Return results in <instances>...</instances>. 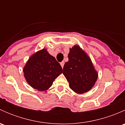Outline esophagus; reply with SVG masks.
Listing matches in <instances>:
<instances>
[{"label": "esophagus", "mask_w": 125, "mask_h": 125, "mask_svg": "<svg viewBox=\"0 0 125 125\" xmlns=\"http://www.w3.org/2000/svg\"><path fill=\"white\" fill-rule=\"evenodd\" d=\"M64 64H65V63H64V62H62L61 63H60V65H61L62 68H63V66H64Z\"/></svg>", "instance_id": "esophagus-1"}]
</instances>
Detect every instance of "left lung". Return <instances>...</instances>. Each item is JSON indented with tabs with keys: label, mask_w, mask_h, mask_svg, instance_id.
<instances>
[{
	"label": "left lung",
	"mask_w": 125,
	"mask_h": 125,
	"mask_svg": "<svg viewBox=\"0 0 125 125\" xmlns=\"http://www.w3.org/2000/svg\"><path fill=\"white\" fill-rule=\"evenodd\" d=\"M63 74L70 88L79 94L90 91L98 79V73L90 57L78 45L70 48L68 61L64 65Z\"/></svg>",
	"instance_id": "left-lung-1"
}]
</instances>
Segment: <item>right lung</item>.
I'll list each match as a JSON object with an SVG mask.
<instances>
[{
  "mask_svg": "<svg viewBox=\"0 0 125 125\" xmlns=\"http://www.w3.org/2000/svg\"><path fill=\"white\" fill-rule=\"evenodd\" d=\"M26 82L39 91H47L62 73V68L46 48L31 55L23 69Z\"/></svg>",
  "mask_w": 125,
  "mask_h": 125,
  "instance_id": "right-lung-1",
  "label": "right lung"
}]
</instances>
